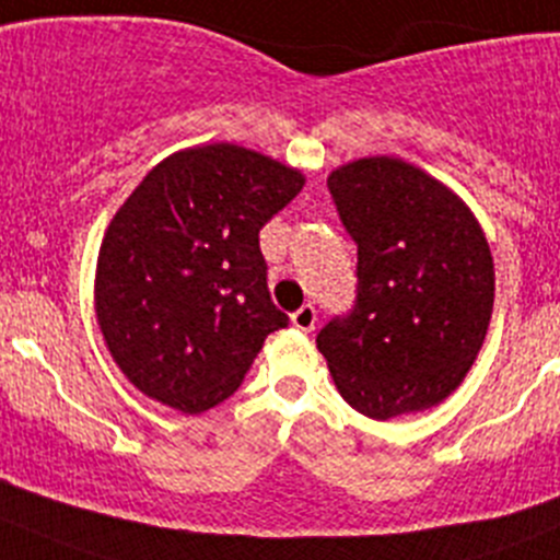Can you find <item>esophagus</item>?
Here are the masks:
<instances>
[{
  "instance_id": "obj_1",
  "label": "esophagus",
  "mask_w": 560,
  "mask_h": 560,
  "mask_svg": "<svg viewBox=\"0 0 560 560\" xmlns=\"http://www.w3.org/2000/svg\"><path fill=\"white\" fill-rule=\"evenodd\" d=\"M316 322H318V313L313 305H302L300 311L291 313V324H294L296 329H302V332H311V329L316 327Z\"/></svg>"
}]
</instances>
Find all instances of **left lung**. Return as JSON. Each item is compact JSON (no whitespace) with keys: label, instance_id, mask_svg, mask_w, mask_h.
I'll use <instances>...</instances> for the list:
<instances>
[{"label":"left lung","instance_id":"left-lung-1","mask_svg":"<svg viewBox=\"0 0 560 560\" xmlns=\"http://www.w3.org/2000/svg\"><path fill=\"white\" fill-rule=\"evenodd\" d=\"M327 186L357 244L354 307L316 338L335 387L374 420L436 407L487 338V236L448 186L401 159H357Z\"/></svg>","mask_w":560,"mask_h":560}]
</instances>
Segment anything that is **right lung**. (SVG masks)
Wrapping results in <instances>:
<instances>
[{
	"mask_svg": "<svg viewBox=\"0 0 560 560\" xmlns=\"http://www.w3.org/2000/svg\"><path fill=\"white\" fill-rule=\"evenodd\" d=\"M305 175L231 142L159 162L112 217L95 269L106 349L148 398L197 415L238 390L266 335L289 327L258 233Z\"/></svg>",
	"mask_w": 560,
	"mask_h": 560,
	"instance_id": "1",
	"label": "right lung"
}]
</instances>
